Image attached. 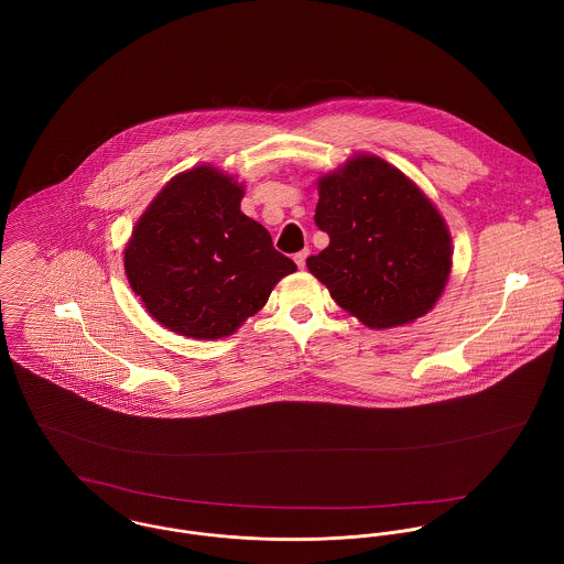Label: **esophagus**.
<instances>
[{"label":"esophagus","mask_w":564,"mask_h":564,"mask_svg":"<svg viewBox=\"0 0 564 564\" xmlns=\"http://www.w3.org/2000/svg\"><path fill=\"white\" fill-rule=\"evenodd\" d=\"M306 258H308V249H304V251H300V253L295 256V262H297V267H300V269H304V267H306Z\"/></svg>","instance_id":"34e87169"}]
</instances>
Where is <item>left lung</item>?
Here are the masks:
<instances>
[{"label": "left lung", "instance_id": "left-lung-1", "mask_svg": "<svg viewBox=\"0 0 564 564\" xmlns=\"http://www.w3.org/2000/svg\"><path fill=\"white\" fill-rule=\"evenodd\" d=\"M329 245L306 260L332 300L373 329L416 322L443 295L452 235L432 199L391 162L354 154L317 180Z\"/></svg>", "mask_w": 564, "mask_h": 564}]
</instances>
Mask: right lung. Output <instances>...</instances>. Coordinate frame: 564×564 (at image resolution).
I'll return each mask as SVG.
<instances>
[{
  "instance_id": "right-lung-1",
  "label": "right lung",
  "mask_w": 564,
  "mask_h": 564,
  "mask_svg": "<svg viewBox=\"0 0 564 564\" xmlns=\"http://www.w3.org/2000/svg\"><path fill=\"white\" fill-rule=\"evenodd\" d=\"M235 175L197 164L173 175L132 228L123 267L150 317L180 336L235 334L297 271L241 213Z\"/></svg>"
}]
</instances>
